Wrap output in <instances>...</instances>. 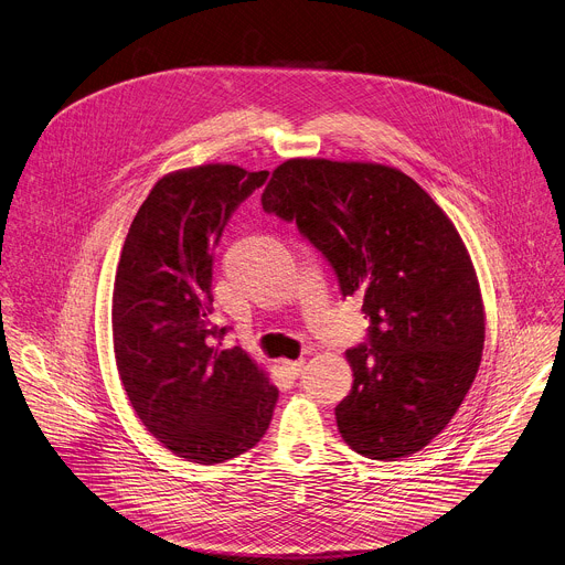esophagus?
Listing matches in <instances>:
<instances>
[{"instance_id": "1", "label": "esophagus", "mask_w": 565, "mask_h": 565, "mask_svg": "<svg viewBox=\"0 0 565 565\" xmlns=\"http://www.w3.org/2000/svg\"><path fill=\"white\" fill-rule=\"evenodd\" d=\"M281 367H284V372H286L290 379H297V376L301 374V370H303V361H284Z\"/></svg>"}]
</instances>
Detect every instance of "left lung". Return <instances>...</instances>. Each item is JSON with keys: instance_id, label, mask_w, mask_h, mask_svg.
I'll list each match as a JSON object with an SVG mask.
<instances>
[{"instance_id": "left-lung-1", "label": "left lung", "mask_w": 565, "mask_h": 565, "mask_svg": "<svg viewBox=\"0 0 565 565\" xmlns=\"http://www.w3.org/2000/svg\"><path fill=\"white\" fill-rule=\"evenodd\" d=\"M262 204L324 254L344 297H363L367 338L347 349L353 385L335 407L342 439L372 459L422 450L465 401L484 347L455 225L413 178L365 162L288 160Z\"/></svg>"}]
</instances>
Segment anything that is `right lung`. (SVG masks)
Masks as SVG:
<instances>
[{
	"label": "right lung",
	"instance_id": "1",
	"mask_svg": "<svg viewBox=\"0 0 565 565\" xmlns=\"http://www.w3.org/2000/svg\"><path fill=\"white\" fill-rule=\"evenodd\" d=\"M232 164L164 175L139 207L113 292L115 358L148 433L178 457L218 465L262 441L279 390L241 349H221L214 249L238 204L268 180Z\"/></svg>",
	"mask_w": 565,
	"mask_h": 565
}]
</instances>
